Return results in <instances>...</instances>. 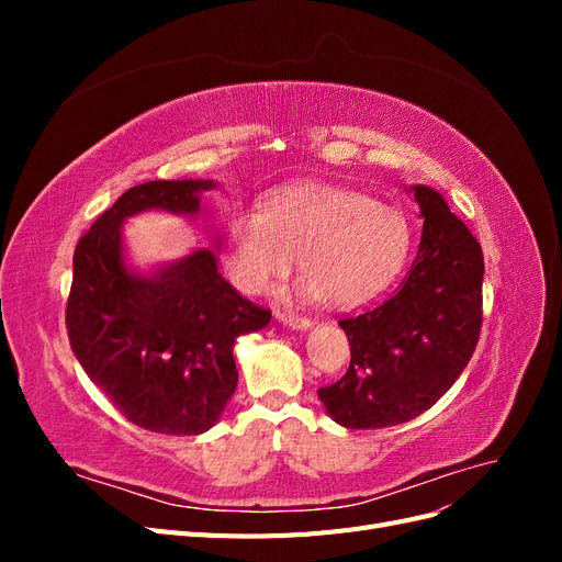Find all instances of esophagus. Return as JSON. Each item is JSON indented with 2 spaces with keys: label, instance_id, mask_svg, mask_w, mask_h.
Here are the masks:
<instances>
[{
  "label": "esophagus",
  "instance_id": "1",
  "mask_svg": "<svg viewBox=\"0 0 562 562\" xmlns=\"http://www.w3.org/2000/svg\"><path fill=\"white\" fill-rule=\"evenodd\" d=\"M277 318L283 323V326L293 328V330H307V328H312V318L297 316L293 312H277Z\"/></svg>",
  "mask_w": 562,
  "mask_h": 562
}]
</instances>
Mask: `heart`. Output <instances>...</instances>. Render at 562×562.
Returning a JSON list of instances; mask_svg holds the SVG:
<instances>
[{"instance_id": "heart-1", "label": "heart", "mask_w": 562, "mask_h": 562, "mask_svg": "<svg viewBox=\"0 0 562 562\" xmlns=\"http://www.w3.org/2000/svg\"><path fill=\"white\" fill-rule=\"evenodd\" d=\"M411 223L401 209L321 180L279 187L260 213L234 211L223 260L229 281L260 295L295 265L300 291L342 307L378 291L405 260Z\"/></svg>"}]
</instances>
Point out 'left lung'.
I'll return each instance as SVG.
<instances>
[{
    "instance_id": "obj_1",
    "label": "left lung",
    "mask_w": 562,
    "mask_h": 562,
    "mask_svg": "<svg viewBox=\"0 0 562 562\" xmlns=\"http://www.w3.org/2000/svg\"><path fill=\"white\" fill-rule=\"evenodd\" d=\"M411 192L424 217L417 258L378 307L339 321L351 347L342 380L318 389L347 429L411 422L462 375L483 323V250L446 199L427 184Z\"/></svg>"
}]
</instances>
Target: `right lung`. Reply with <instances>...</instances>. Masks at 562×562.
I'll use <instances>...</instances> for the list:
<instances>
[{
    "label": "right lung",
    "mask_w": 562,
    "mask_h": 562,
    "mask_svg": "<svg viewBox=\"0 0 562 562\" xmlns=\"http://www.w3.org/2000/svg\"><path fill=\"white\" fill-rule=\"evenodd\" d=\"M213 180H149L131 187L81 236L72 258L67 337L89 380L140 429L209 431L234 396V342L262 330L271 312L241 297L201 248L138 274L122 227L145 211L192 217Z\"/></svg>",
    "instance_id": "obj_1"
}]
</instances>
